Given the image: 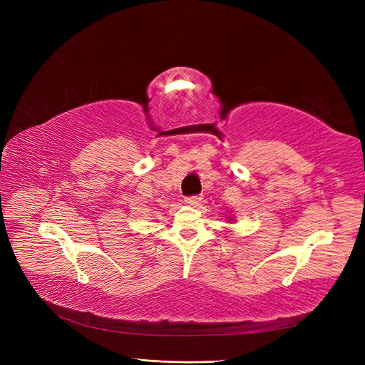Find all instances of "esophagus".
I'll list each match as a JSON object with an SVG mask.
<instances>
[{
    "instance_id": "obj_1",
    "label": "esophagus",
    "mask_w": 365,
    "mask_h": 365,
    "mask_svg": "<svg viewBox=\"0 0 365 365\" xmlns=\"http://www.w3.org/2000/svg\"><path fill=\"white\" fill-rule=\"evenodd\" d=\"M202 201V196L201 195H193V196H187L185 197V202L190 204V205H197Z\"/></svg>"
}]
</instances>
